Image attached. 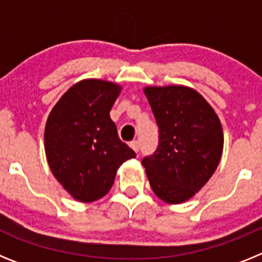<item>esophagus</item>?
Segmentation results:
<instances>
[{
	"instance_id": "34e87169",
	"label": "esophagus",
	"mask_w": 262,
	"mask_h": 262,
	"mask_svg": "<svg viewBox=\"0 0 262 262\" xmlns=\"http://www.w3.org/2000/svg\"><path fill=\"white\" fill-rule=\"evenodd\" d=\"M129 147L133 148L135 152H138L139 151V142H138V140H133V142L129 143Z\"/></svg>"
}]
</instances>
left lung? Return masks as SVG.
Returning a JSON list of instances; mask_svg holds the SVG:
<instances>
[{
  "instance_id": "obj_1",
  "label": "left lung",
  "mask_w": 262,
  "mask_h": 262,
  "mask_svg": "<svg viewBox=\"0 0 262 262\" xmlns=\"http://www.w3.org/2000/svg\"><path fill=\"white\" fill-rule=\"evenodd\" d=\"M144 93L159 127V144L142 164L160 200L182 203L200 191L221 161V120L190 88H145Z\"/></svg>"
}]
</instances>
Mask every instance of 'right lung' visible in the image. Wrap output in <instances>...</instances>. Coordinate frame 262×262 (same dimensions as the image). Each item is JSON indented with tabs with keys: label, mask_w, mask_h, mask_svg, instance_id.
<instances>
[{
	"label": "right lung",
	"mask_w": 262,
	"mask_h": 262,
	"mask_svg": "<svg viewBox=\"0 0 262 262\" xmlns=\"http://www.w3.org/2000/svg\"><path fill=\"white\" fill-rule=\"evenodd\" d=\"M120 88L102 80L73 85L48 115L45 129L47 161L73 198L93 202L114 184L117 169L135 152L119 139L110 118Z\"/></svg>",
	"instance_id": "1"
}]
</instances>
